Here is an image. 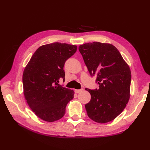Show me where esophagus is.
Masks as SVG:
<instances>
[{
    "label": "esophagus",
    "mask_w": 150,
    "mask_h": 150,
    "mask_svg": "<svg viewBox=\"0 0 150 150\" xmlns=\"http://www.w3.org/2000/svg\"><path fill=\"white\" fill-rule=\"evenodd\" d=\"M82 91H83V89H81V90H75V92L77 93H80V92H81Z\"/></svg>",
    "instance_id": "1"
}]
</instances>
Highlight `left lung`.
Instances as JSON below:
<instances>
[{
    "instance_id": "8db88e82",
    "label": "left lung",
    "mask_w": 150,
    "mask_h": 150,
    "mask_svg": "<svg viewBox=\"0 0 150 150\" xmlns=\"http://www.w3.org/2000/svg\"><path fill=\"white\" fill-rule=\"evenodd\" d=\"M90 74L97 75L99 88L91 90L85 105L88 117L98 123L109 122L122 113L130 97L131 71L115 47L111 44L89 42L79 47Z\"/></svg>"
}]
</instances>
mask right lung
<instances>
[{
    "label": "right lung",
    "instance_id": "right-lung-1",
    "mask_svg": "<svg viewBox=\"0 0 150 150\" xmlns=\"http://www.w3.org/2000/svg\"><path fill=\"white\" fill-rule=\"evenodd\" d=\"M75 45L54 42L40 46L25 67L22 83L25 99L36 115L46 122L64 115L74 91L59 84L64 80L66 60L77 51Z\"/></svg>",
    "mask_w": 150,
    "mask_h": 150
}]
</instances>
